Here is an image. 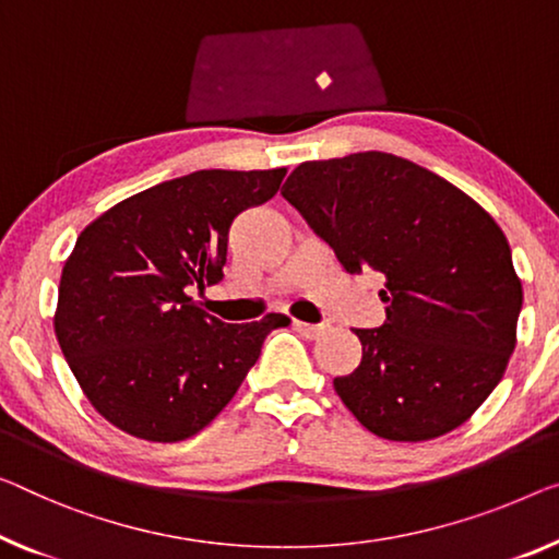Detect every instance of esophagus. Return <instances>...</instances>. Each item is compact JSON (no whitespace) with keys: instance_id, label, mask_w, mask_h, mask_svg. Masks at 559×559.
Returning a JSON list of instances; mask_svg holds the SVG:
<instances>
[{"instance_id":"34e87169","label":"esophagus","mask_w":559,"mask_h":559,"mask_svg":"<svg viewBox=\"0 0 559 559\" xmlns=\"http://www.w3.org/2000/svg\"><path fill=\"white\" fill-rule=\"evenodd\" d=\"M294 329L301 333L304 338H321L323 333L329 331L326 323H306V321H294Z\"/></svg>"}]
</instances>
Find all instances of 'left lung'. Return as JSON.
<instances>
[{"instance_id":"left-lung-1","label":"left lung","mask_w":559,"mask_h":559,"mask_svg":"<svg viewBox=\"0 0 559 559\" xmlns=\"http://www.w3.org/2000/svg\"><path fill=\"white\" fill-rule=\"evenodd\" d=\"M281 195L348 273H384L386 321L333 389L371 435L427 441L479 409L518 344L522 281L479 203L391 153L301 163Z\"/></svg>"}]
</instances>
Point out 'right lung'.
Returning a JSON list of instances; mask_svg holds the SVG:
<instances>
[{
  "mask_svg": "<svg viewBox=\"0 0 559 559\" xmlns=\"http://www.w3.org/2000/svg\"><path fill=\"white\" fill-rule=\"evenodd\" d=\"M286 168L198 170L124 198L64 261L55 333L90 404L145 441H182L223 412L290 319L223 323L195 304L223 278L238 213L278 193Z\"/></svg>",
  "mask_w": 559,
  "mask_h": 559,
  "instance_id": "right-lung-1",
  "label": "right lung"
}]
</instances>
